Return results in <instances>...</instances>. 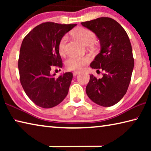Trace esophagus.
I'll list each match as a JSON object with an SVG mask.
<instances>
[{
  "instance_id": "34e87169",
  "label": "esophagus",
  "mask_w": 151,
  "mask_h": 151,
  "mask_svg": "<svg viewBox=\"0 0 151 151\" xmlns=\"http://www.w3.org/2000/svg\"><path fill=\"white\" fill-rule=\"evenodd\" d=\"M78 73H79L78 71H74V72H73V75L74 76H76Z\"/></svg>"
}]
</instances>
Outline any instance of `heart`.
Returning <instances> with one entry per match:
<instances>
[{
    "label": "heart",
    "mask_w": 151,
    "mask_h": 151,
    "mask_svg": "<svg viewBox=\"0 0 151 151\" xmlns=\"http://www.w3.org/2000/svg\"><path fill=\"white\" fill-rule=\"evenodd\" d=\"M72 34L75 38L86 45H92L96 40L95 34L86 28H76L73 30ZM66 41H67V37L66 35H64L58 42V50L60 55H63L65 52ZM90 61L91 58L88 56L70 55L66 58L65 66L68 70H80L83 69Z\"/></svg>",
    "instance_id": "b5f03b06"
}]
</instances>
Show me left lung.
Wrapping results in <instances>:
<instances>
[{"instance_id":"8db88e82","label":"left lung","mask_w":151,"mask_h":151,"mask_svg":"<svg viewBox=\"0 0 151 151\" xmlns=\"http://www.w3.org/2000/svg\"><path fill=\"white\" fill-rule=\"evenodd\" d=\"M81 24L100 40V53L90 66L104 72L102 78L90 75L86 93L99 105L112 106L126 94L131 79L134 58L129 38L121 25L111 18H98Z\"/></svg>"}]
</instances>
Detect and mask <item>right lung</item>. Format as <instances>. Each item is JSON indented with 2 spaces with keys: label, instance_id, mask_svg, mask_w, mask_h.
I'll return each mask as SVG.
<instances>
[{
  "label": "right lung",
  "instance_id": "right-lung-1",
  "mask_svg": "<svg viewBox=\"0 0 151 151\" xmlns=\"http://www.w3.org/2000/svg\"><path fill=\"white\" fill-rule=\"evenodd\" d=\"M76 25L43 22L22 40L18 63L20 84L28 97L37 106L52 108L67 95L73 73H65L56 78L50 70L53 67H63L58 42Z\"/></svg>",
  "mask_w": 151,
  "mask_h": 151
}]
</instances>
